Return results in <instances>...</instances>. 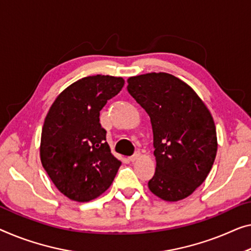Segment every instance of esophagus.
I'll list each match as a JSON object with an SVG mask.
<instances>
[{"mask_svg": "<svg viewBox=\"0 0 251 251\" xmlns=\"http://www.w3.org/2000/svg\"><path fill=\"white\" fill-rule=\"evenodd\" d=\"M140 156H141L140 153H135V154H134L133 156H130L129 161H130V162H135V161H137L138 159H140Z\"/></svg>", "mask_w": 251, "mask_h": 251, "instance_id": "34e87169", "label": "esophagus"}]
</instances>
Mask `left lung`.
Segmentation results:
<instances>
[{
	"label": "left lung",
	"mask_w": 251,
	"mask_h": 251,
	"mask_svg": "<svg viewBox=\"0 0 251 251\" xmlns=\"http://www.w3.org/2000/svg\"><path fill=\"white\" fill-rule=\"evenodd\" d=\"M127 91L150 116L155 173L149 189L167 201L188 197L203 184L218 152L211 113L186 82L169 73L127 78Z\"/></svg>",
	"instance_id": "left-lung-1"
}]
</instances>
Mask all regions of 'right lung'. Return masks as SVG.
I'll return each instance as SVG.
<instances>
[{"label": "right lung", "instance_id": "1", "mask_svg": "<svg viewBox=\"0 0 251 251\" xmlns=\"http://www.w3.org/2000/svg\"><path fill=\"white\" fill-rule=\"evenodd\" d=\"M124 84L117 76L82 77L63 90L48 110L40 161L56 188L70 200H96L113 184L122 161L110 152L99 115Z\"/></svg>", "mask_w": 251, "mask_h": 251}]
</instances>
